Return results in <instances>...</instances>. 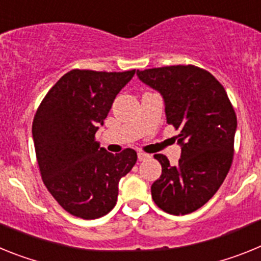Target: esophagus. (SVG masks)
<instances>
[{
	"label": "esophagus",
	"mask_w": 261,
	"mask_h": 261,
	"mask_svg": "<svg viewBox=\"0 0 261 261\" xmlns=\"http://www.w3.org/2000/svg\"><path fill=\"white\" fill-rule=\"evenodd\" d=\"M137 156H138V161H146V159L150 158V155H149V154L141 153V151L137 154Z\"/></svg>",
	"instance_id": "34e87169"
}]
</instances>
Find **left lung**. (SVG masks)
I'll use <instances>...</instances> for the list:
<instances>
[{"label":"left lung","mask_w":261,"mask_h":261,"mask_svg":"<svg viewBox=\"0 0 261 261\" xmlns=\"http://www.w3.org/2000/svg\"><path fill=\"white\" fill-rule=\"evenodd\" d=\"M138 78L165 100L167 123L179 129V165L155 154L162 175L151 186L158 208L174 216L206 204L229 172L234 156L237 115L222 85L195 65L137 70Z\"/></svg>","instance_id":"1"}]
</instances>
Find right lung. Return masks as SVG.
I'll return each instance as SVG.
<instances>
[{
	"instance_id": "obj_1",
	"label": "right lung",
	"mask_w": 261,
	"mask_h": 261,
	"mask_svg": "<svg viewBox=\"0 0 261 261\" xmlns=\"http://www.w3.org/2000/svg\"><path fill=\"white\" fill-rule=\"evenodd\" d=\"M136 70L73 69L44 96L32 121L41 179L68 213L95 220L114 209L119 180L137 161L133 149L108 153L95 141L120 90Z\"/></svg>"
}]
</instances>
